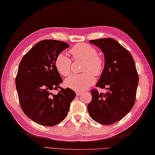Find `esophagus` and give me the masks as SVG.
Masks as SVG:
<instances>
[{
    "mask_svg": "<svg viewBox=\"0 0 155 155\" xmlns=\"http://www.w3.org/2000/svg\"><path fill=\"white\" fill-rule=\"evenodd\" d=\"M82 94H83V92H81V91H78V92H76L77 95H81Z\"/></svg>",
    "mask_w": 155,
    "mask_h": 155,
    "instance_id": "obj_1",
    "label": "esophagus"
}]
</instances>
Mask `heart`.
<instances>
[{
	"label": "heart",
	"instance_id": "1",
	"mask_svg": "<svg viewBox=\"0 0 155 155\" xmlns=\"http://www.w3.org/2000/svg\"><path fill=\"white\" fill-rule=\"evenodd\" d=\"M74 59L84 60L81 74H74L67 78L65 81L66 87L71 89L82 91L92 86L95 82V76H99L104 69V61L97 55L94 47L88 44H78L70 50ZM72 61L63 53H60L55 60V67L61 75L67 76L71 73Z\"/></svg>",
	"mask_w": 155,
	"mask_h": 155
}]
</instances>
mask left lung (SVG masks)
<instances>
[{"instance_id":"8db88e82","label":"left lung","mask_w":155,"mask_h":155,"mask_svg":"<svg viewBox=\"0 0 155 155\" xmlns=\"http://www.w3.org/2000/svg\"><path fill=\"white\" fill-rule=\"evenodd\" d=\"M104 57V67L97 87L105 94L92 90V99L87 106L91 118L98 123L110 125L121 120L134 105L138 76L130 52L113 38L90 40Z\"/></svg>"}]
</instances>
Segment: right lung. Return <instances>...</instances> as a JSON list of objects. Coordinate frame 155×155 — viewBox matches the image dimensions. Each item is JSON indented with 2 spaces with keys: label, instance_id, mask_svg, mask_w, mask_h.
Listing matches in <instances>:
<instances>
[{
  "label": "right lung",
  "instance_id": "obj_1",
  "mask_svg": "<svg viewBox=\"0 0 155 155\" xmlns=\"http://www.w3.org/2000/svg\"><path fill=\"white\" fill-rule=\"evenodd\" d=\"M70 47L67 43L44 40L35 44L21 60L15 79L19 102L24 114L36 123L53 126L63 120L76 97L63 81L55 67L56 56ZM60 88L54 94L53 89Z\"/></svg>",
  "mask_w": 155,
  "mask_h": 155
}]
</instances>
